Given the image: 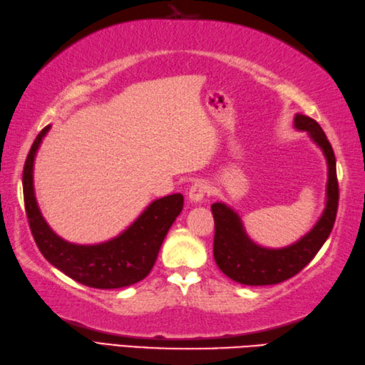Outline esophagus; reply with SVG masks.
Segmentation results:
<instances>
[{"label":"esophagus","mask_w":365,"mask_h":365,"mask_svg":"<svg viewBox=\"0 0 365 365\" xmlns=\"http://www.w3.org/2000/svg\"><path fill=\"white\" fill-rule=\"evenodd\" d=\"M209 192L210 185L206 181H195L189 189V200L193 201V203H198V201L203 200Z\"/></svg>","instance_id":"esophagus-1"}]
</instances>
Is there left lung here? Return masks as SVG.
I'll return each instance as SVG.
<instances>
[{"label": "left lung", "instance_id": "8db88e82", "mask_svg": "<svg viewBox=\"0 0 365 365\" xmlns=\"http://www.w3.org/2000/svg\"><path fill=\"white\" fill-rule=\"evenodd\" d=\"M294 125L307 131L322 148L328 164L327 206L314 228L295 244L286 248H264L256 245L244 230L240 217L223 203L210 206L215 223L214 259L226 277L245 286H270L295 277L309 264L333 231L339 206V184L336 156L320 125L311 117L297 114Z\"/></svg>", "mask_w": 365, "mask_h": 365}]
</instances>
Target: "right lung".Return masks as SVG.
I'll list each match as a JSON object with an SVG mask.
<instances>
[{"instance_id":"1","label":"right lung","mask_w":365,"mask_h":365,"mask_svg":"<svg viewBox=\"0 0 365 365\" xmlns=\"http://www.w3.org/2000/svg\"><path fill=\"white\" fill-rule=\"evenodd\" d=\"M50 128L48 125L38 133L23 168L24 209L40 253L56 269L88 287L120 289L142 281L155 265L170 226L181 214L184 197L173 193L155 200L129 228L103 244H70L59 237L40 214L32 184L36 153Z\"/></svg>"}]
</instances>
